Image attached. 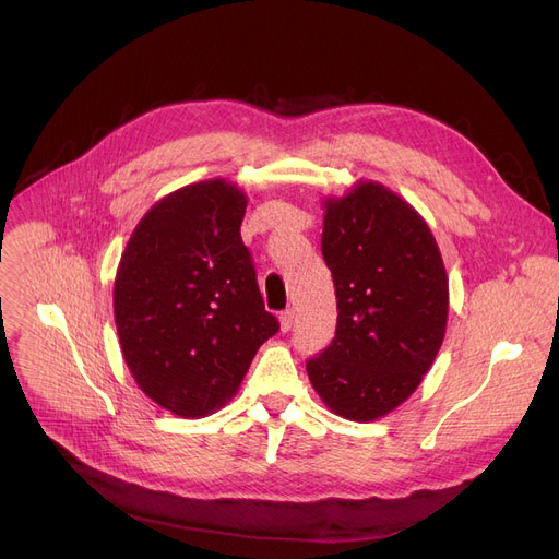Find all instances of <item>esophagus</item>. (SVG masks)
Wrapping results in <instances>:
<instances>
[{
	"label": "esophagus",
	"mask_w": 559,
	"mask_h": 559,
	"mask_svg": "<svg viewBox=\"0 0 559 559\" xmlns=\"http://www.w3.org/2000/svg\"><path fill=\"white\" fill-rule=\"evenodd\" d=\"M278 321H281V331L287 333L292 326H295L297 314H295V310H283L281 317H278Z\"/></svg>",
	"instance_id": "esophagus-1"
}]
</instances>
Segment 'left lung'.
<instances>
[{"label":"left lung","instance_id":"8db88e82","mask_svg":"<svg viewBox=\"0 0 559 559\" xmlns=\"http://www.w3.org/2000/svg\"><path fill=\"white\" fill-rule=\"evenodd\" d=\"M321 205L337 329L306 369L331 413L367 424L413 396L432 367L447 333L449 276L426 219L383 183L358 181Z\"/></svg>","mask_w":559,"mask_h":559}]
</instances>
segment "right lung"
<instances>
[{"label":"right lung","instance_id":"add662e5","mask_svg":"<svg viewBox=\"0 0 559 559\" xmlns=\"http://www.w3.org/2000/svg\"><path fill=\"white\" fill-rule=\"evenodd\" d=\"M247 201L226 179L174 190L144 213L117 264L112 312L124 362L176 417H209L230 401L278 331L240 238Z\"/></svg>","mask_w":559,"mask_h":559}]
</instances>
